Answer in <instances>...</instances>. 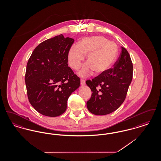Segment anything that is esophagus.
Masks as SVG:
<instances>
[{"label": "esophagus", "mask_w": 161, "mask_h": 161, "mask_svg": "<svg viewBox=\"0 0 161 161\" xmlns=\"http://www.w3.org/2000/svg\"><path fill=\"white\" fill-rule=\"evenodd\" d=\"M86 84V82H85V80L84 79H81V86H84Z\"/></svg>", "instance_id": "obj_1"}]
</instances>
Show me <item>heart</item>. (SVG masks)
<instances>
[{"label": "heart", "mask_w": 161, "mask_h": 161, "mask_svg": "<svg viewBox=\"0 0 161 161\" xmlns=\"http://www.w3.org/2000/svg\"><path fill=\"white\" fill-rule=\"evenodd\" d=\"M118 53V47L115 43L103 36H93L81 39L78 46H71L68 53V60L70 66L78 70L84 61L85 54H87V62L78 72L80 76L85 77L93 70L97 74L106 72L114 63Z\"/></svg>", "instance_id": "b5f03b06"}]
</instances>
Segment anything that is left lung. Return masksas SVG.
<instances>
[{
    "mask_svg": "<svg viewBox=\"0 0 161 161\" xmlns=\"http://www.w3.org/2000/svg\"><path fill=\"white\" fill-rule=\"evenodd\" d=\"M133 78V64L128 51H122L114 68L103 74L87 80L92 91L91 99L87 102L89 111L96 115H105L114 112L122 104Z\"/></svg>",
    "mask_w": 161,
    "mask_h": 161,
    "instance_id": "8db88e82",
    "label": "left lung"
}]
</instances>
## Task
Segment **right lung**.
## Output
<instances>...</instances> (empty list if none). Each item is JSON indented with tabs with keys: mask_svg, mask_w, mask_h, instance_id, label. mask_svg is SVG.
<instances>
[{
	"mask_svg": "<svg viewBox=\"0 0 161 161\" xmlns=\"http://www.w3.org/2000/svg\"><path fill=\"white\" fill-rule=\"evenodd\" d=\"M73 38L60 34L37 46L28 61L25 83L32 106L42 115L55 117L66 110L71 93L80 79L68 64V53Z\"/></svg>",
	"mask_w": 161,
	"mask_h": 161,
	"instance_id": "1",
	"label": "right lung"
}]
</instances>
